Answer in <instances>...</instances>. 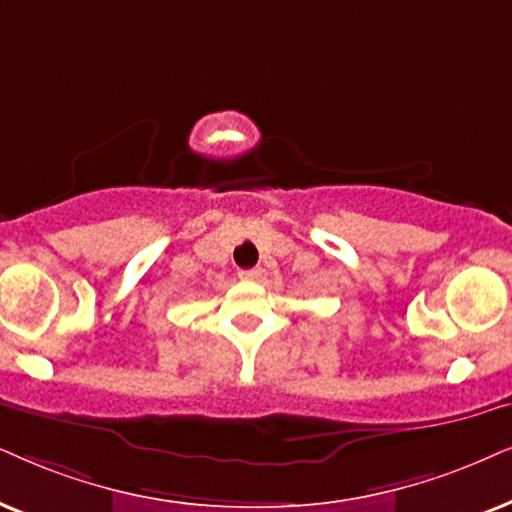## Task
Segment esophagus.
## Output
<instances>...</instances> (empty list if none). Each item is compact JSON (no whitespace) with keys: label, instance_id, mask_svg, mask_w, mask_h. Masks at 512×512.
Masks as SVG:
<instances>
[{"label":"esophagus","instance_id":"34e87169","mask_svg":"<svg viewBox=\"0 0 512 512\" xmlns=\"http://www.w3.org/2000/svg\"><path fill=\"white\" fill-rule=\"evenodd\" d=\"M260 274V269H241L238 271V278H243V281H255V278H260Z\"/></svg>","mask_w":512,"mask_h":512}]
</instances>
